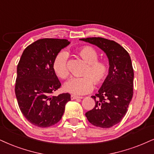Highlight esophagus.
<instances>
[{
	"mask_svg": "<svg viewBox=\"0 0 154 154\" xmlns=\"http://www.w3.org/2000/svg\"><path fill=\"white\" fill-rule=\"evenodd\" d=\"M71 100H75V99H81V98H82V97H80V96H74V95H71Z\"/></svg>",
	"mask_w": 154,
	"mask_h": 154,
	"instance_id": "1",
	"label": "esophagus"
}]
</instances>
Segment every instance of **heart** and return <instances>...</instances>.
Here are the masks:
<instances>
[{
  "instance_id": "1",
  "label": "heart",
  "mask_w": 154,
  "mask_h": 154,
  "mask_svg": "<svg viewBox=\"0 0 154 154\" xmlns=\"http://www.w3.org/2000/svg\"><path fill=\"white\" fill-rule=\"evenodd\" d=\"M85 63L86 66L83 69L81 78H72L64 85L66 92L74 95H83L90 92L95 86H98L105 83L109 77L110 66L105 60H99L98 53L94 47L83 45L74 51ZM68 55L60 52L56 55L53 61V70L58 78L67 79L69 71L67 66Z\"/></svg>"
}]
</instances>
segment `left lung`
<instances>
[{
	"label": "left lung",
	"instance_id": "left-lung-1",
	"mask_svg": "<svg viewBox=\"0 0 154 154\" xmlns=\"http://www.w3.org/2000/svg\"><path fill=\"white\" fill-rule=\"evenodd\" d=\"M80 40L97 45L109 58V77L98 94L92 96L96 105L86 112V116L94 126L111 128L125 116L132 99L134 73L131 59L129 54L114 41L100 37Z\"/></svg>",
	"mask_w": 154,
	"mask_h": 154
}]
</instances>
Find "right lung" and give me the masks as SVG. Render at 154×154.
Returning a JSON list of instances; mask_svg holds the SVG:
<instances>
[{"mask_svg": "<svg viewBox=\"0 0 154 154\" xmlns=\"http://www.w3.org/2000/svg\"><path fill=\"white\" fill-rule=\"evenodd\" d=\"M69 43L66 39H39L26 47L20 57L15 93L20 111L34 126L47 128L56 124L71 100L68 93L52 96L61 86L53 70V61Z\"/></svg>", "mask_w": 154, "mask_h": 154, "instance_id": "1", "label": "right lung"}]
</instances>
